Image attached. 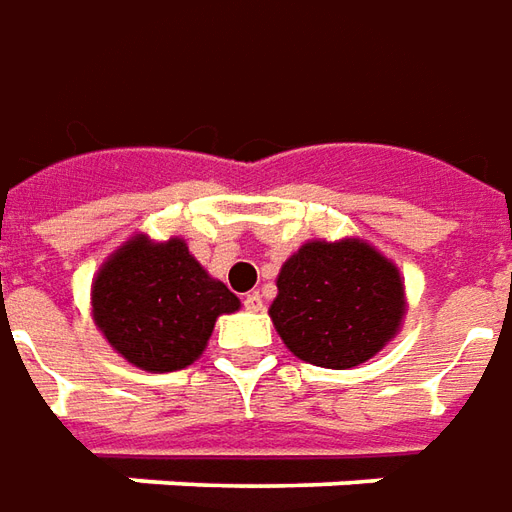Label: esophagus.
Instances as JSON below:
<instances>
[{
    "label": "esophagus",
    "mask_w": 512,
    "mask_h": 512,
    "mask_svg": "<svg viewBox=\"0 0 512 512\" xmlns=\"http://www.w3.org/2000/svg\"><path fill=\"white\" fill-rule=\"evenodd\" d=\"M243 308H246V311H252V314H257V311H263V297H260L257 291H252V294H246V297H243Z\"/></svg>",
    "instance_id": "1"
}]
</instances>
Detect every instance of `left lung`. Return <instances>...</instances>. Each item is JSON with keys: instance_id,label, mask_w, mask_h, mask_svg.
I'll return each mask as SVG.
<instances>
[{"instance_id": "left-lung-1", "label": "left lung", "mask_w": 512, "mask_h": 512, "mask_svg": "<svg viewBox=\"0 0 512 512\" xmlns=\"http://www.w3.org/2000/svg\"><path fill=\"white\" fill-rule=\"evenodd\" d=\"M269 316L294 356L350 370L401 333L406 285L401 269L373 243L308 241L277 274Z\"/></svg>"}]
</instances>
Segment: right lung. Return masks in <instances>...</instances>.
<instances>
[{"label": "right lung", "mask_w": 512, "mask_h": 512, "mask_svg": "<svg viewBox=\"0 0 512 512\" xmlns=\"http://www.w3.org/2000/svg\"><path fill=\"white\" fill-rule=\"evenodd\" d=\"M92 319L103 339L145 373H173L196 361L215 319L241 300L190 255L184 238L145 232L117 246L92 280Z\"/></svg>", "instance_id": "right-lung-1"}]
</instances>
